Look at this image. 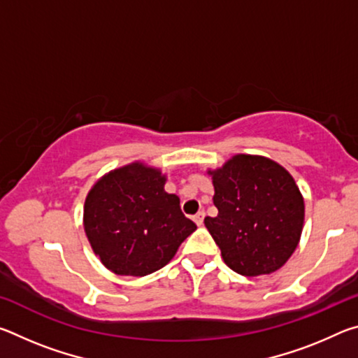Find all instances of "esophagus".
<instances>
[{
	"instance_id": "esophagus-1",
	"label": "esophagus",
	"mask_w": 358,
	"mask_h": 358,
	"mask_svg": "<svg viewBox=\"0 0 358 358\" xmlns=\"http://www.w3.org/2000/svg\"><path fill=\"white\" fill-rule=\"evenodd\" d=\"M203 217H205V211H199V213L192 217L194 222L197 224V226H202L203 224Z\"/></svg>"
}]
</instances>
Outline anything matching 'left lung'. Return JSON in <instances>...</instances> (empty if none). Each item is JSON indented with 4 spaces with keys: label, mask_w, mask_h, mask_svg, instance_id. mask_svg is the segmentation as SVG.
<instances>
[{
    "label": "left lung",
    "mask_w": 358,
    "mask_h": 358,
    "mask_svg": "<svg viewBox=\"0 0 358 358\" xmlns=\"http://www.w3.org/2000/svg\"><path fill=\"white\" fill-rule=\"evenodd\" d=\"M208 175L217 216L203 222L224 262L243 276L280 270L299 246L305 221V201L292 175L259 155H235Z\"/></svg>",
    "instance_id": "left-lung-1"
}]
</instances>
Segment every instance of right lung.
<instances>
[{"mask_svg":"<svg viewBox=\"0 0 358 358\" xmlns=\"http://www.w3.org/2000/svg\"><path fill=\"white\" fill-rule=\"evenodd\" d=\"M161 169L136 161L96 181L83 205V227L102 265L120 276H147L173 259L197 229L164 189Z\"/></svg>","mask_w":358,"mask_h":358,"instance_id":"1","label":"right lung"}]
</instances>
